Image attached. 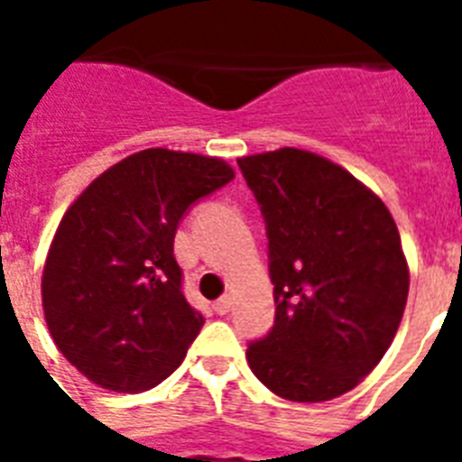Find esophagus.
<instances>
[{"instance_id": "esophagus-1", "label": "esophagus", "mask_w": 462, "mask_h": 462, "mask_svg": "<svg viewBox=\"0 0 462 462\" xmlns=\"http://www.w3.org/2000/svg\"><path fill=\"white\" fill-rule=\"evenodd\" d=\"M230 309H232V297L230 295H223L220 300H216V302H213V311H216V314H227Z\"/></svg>"}]
</instances>
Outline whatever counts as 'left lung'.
<instances>
[{
  "label": "left lung",
  "mask_w": 462,
  "mask_h": 462,
  "mask_svg": "<svg viewBox=\"0 0 462 462\" xmlns=\"http://www.w3.org/2000/svg\"><path fill=\"white\" fill-rule=\"evenodd\" d=\"M266 223L273 328L246 347L285 401L321 402L379 365L401 326L410 273L379 196L321 155L281 148L237 160Z\"/></svg>",
  "instance_id": "obj_1"
}]
</instances>
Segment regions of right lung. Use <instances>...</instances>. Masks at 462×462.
<instances>
[{
    "mask_svg": "<svg viewBox=\"0 0 462 462\" xmlns=\"http://www.w3.org/2000/svg\"><path fill=\"white\" fill-rule=\"evenodd\" d=\"M232 180L223 160L148 148L100 174L61 217L42 309L61 355L93 383L136 393L181 365L203 316L181 292L174 235Z\"/></svg>",
    "mask_w": 462,
    "mask_h": 462,
    "instance_id": "obj_1",
    "label": "right lung"
}]
</instances>
